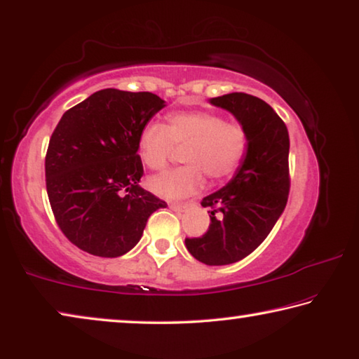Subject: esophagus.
<instances>
[{
    "mask_svg": "<svg viewBox=\"0 0 359 359\" xmlns=\"http://www.w3.org/2000/svg\"><path fill=\"white\" fill-rule=\"evenodd\" d=\"M170 208L175 211H184L187 208V203H170Z\"/></svg>",
    "mask_w": 359,
    "mask_h": 359,
    "instance_id": "1",
    "label": "esophagus"
}]
</instances>
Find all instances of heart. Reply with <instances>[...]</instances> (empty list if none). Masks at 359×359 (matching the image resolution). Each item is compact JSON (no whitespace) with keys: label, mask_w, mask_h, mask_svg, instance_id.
<instances>
[{"label":"heart","mask_w":359,"mask_h":359,"mask_svg":"<svg viewBox=\"0 0 359 359\" xmlns=\"http://www.w3.org/2000/svg\"><path fill=\"white\" fill-rule=\"evenodd\" d=\"M175 146H187L186 165L149 178V189L165 198H184L205 183V175L219 183L237 172L248 152L250 138L240 122L224 121L215 111H176L167 124L148 122L138 135V154L146 167L161 170L168 163Z\"/></svg>","instance_id":"obj_1"}]
</instances>
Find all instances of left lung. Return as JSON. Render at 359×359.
Returning a JSON list of instances; mask_svg holds the SVG:
<instances>
[{
    "mask_svg": "<svg viewBox=\"0 0 359 359\" xmlns=\"http://www.w3.org/2000/svg\"><path fill=\"white\" fill-rule=\"evenodd\" d=\"M227 109L246 132L250 146L242 165L222 189L210 194V227L186 238V248L207 266H226L251 255L283 213L290 194V135L285 122L264 100L243 92L210 100Z\"/></svg>",
    "mask_w": 359,
    "mask_h": 359,
    "instance_id": "obj_1",
    "label": "left lung"
}]
</instances>
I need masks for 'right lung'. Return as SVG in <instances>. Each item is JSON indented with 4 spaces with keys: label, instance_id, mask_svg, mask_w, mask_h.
Wrapping results in <instances>:
<instances>
[{
    "label": "right lung",
    "instance_id": "obj_1",
    "mask_svg": "<svg viewBox=\"0 0 359 359\" xmlns=\"http://www.w3.org/2000/svg\"><path fill=\"white\" fill-rule=\"evenodd\" d=\"M165 107L151 92L103 89L62 116L46 154V187L60 231L79 250L117 257L167 203L138 183V135Z\"/></svg>",
    "mask_w": 359,
    "mask_h": 359
}]
</instances>
